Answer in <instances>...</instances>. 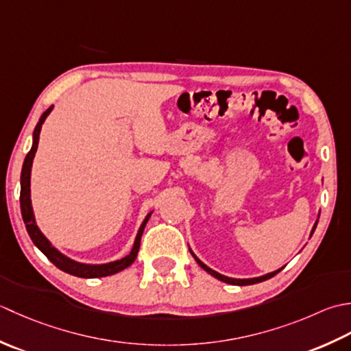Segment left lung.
<instances>
[{"label": "left lung", "instance_id": "1", "mask_svg": "<svg viewBox=\"0 0 351 351\" xmlns=\"http://www.w3.org/2000/svg\"><path fill=\"white\" fill-rule=\"evenodd\" d=\"M318 218H319V215H318ZM318 218H317V221H315V224H313V227H312V230H311V236L313 234V232H315V228H317V224H318ZM189 252H191V254H192V257H194L195 259V262L198 263L199 267H202L206 273H209L212 277H215V278H218V280H221V282H224V283H230V285H236V286H245V285H254V283H259V282H263V280H268V278H271V277H274L278 271H282L283 269V267L282 268H278V269H276V271H273V273H268V274H263V276H259V277H252V278H233V277H227V276H224V274H219L218 271H215V269H212V268H209L206 265V263H203L202 261L198 259V257L195 256V253L192 252L191 250V247H189Z\"/></svg>", "mask_w": 351, "mask_h": 351}]
</instances>
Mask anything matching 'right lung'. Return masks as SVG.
I'll return each instance as SVG.
<instances>
[{
  "instance_id": "1",
  "label": "right lung",
  "mask_w": 351,
  "mask_h": 351,
  "mask_svg": "<svg viewBox=\"0 0 351 351\" xmlns=\"http://www.w3.org/2000/svg\"><path fill=\"white\" fill-rule=\"evenodd\" d=\"M53 107H48V109L42 113V117L39 118V123L36 124L34 130H33V144L30 152L25 156L24 159V165H23V171H21V213H23V219L28 234L33 241V244L38 247L42 253H44L49 261H51L54 265L65 271L68 274H73L75 277H83V278H97V277H107V276H113L123 271L125 268H128L132 263L136 261V256H138L139 247H141V238L142 233H144V228L148 223L149 217H152L153 210L148 213V215L142 221V224L139 227L138 233H136V238L133 242V247L130 250V253L127 256H124L123 259L113 261V262H107V263H83V262H77L74 259H71L66 254H63L62 252H59L47 236L40 232L39 226L36 224V218H34V212H33V206H32V191H30V178H32V167H33V159L36 154V149H38V144H39V134H40V128L42 124L45 123L47 117L51 113Z\"/></svg>"
}]
</instances>
